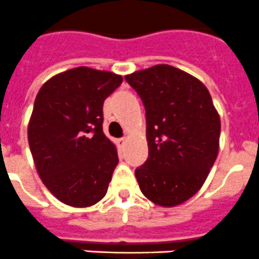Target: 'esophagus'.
<instances>
[{
  "label": "esophagus",
  "instance_id": "1",
  "mask_svg": "<svg viewBox=\"0 0 259 259\" xmlns=\"http://www.w3.org/2000/svg\"><path fill=\"white\" fill-rule=\"evenodd\" d=\"M125 141H127V139H125V137H122V139H119L118 143H119V145H120V146H124Z\"/></svg>",
  "mask_w": 259,
  "mask_h": 259
}]
</instances>
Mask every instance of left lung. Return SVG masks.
<instances>
[{
	"label": "left lung",
	"mask_w": 259,
	"mask_h": 259,
	"mask_svg": "<svg viewBox=\"0 0 259 259\" xmlns=\"http://www.w3.org/2000/svg\"><path fill=\"white\" fill-rule=\"evenodd\" d=\"M145 107L148 159L135 171L146 198L176 206L198 192L219 149L221 119L200 80L168 65L125 76Z\"/></svg>",
	"instance_id": "left-lung-1"
}]
</instances>
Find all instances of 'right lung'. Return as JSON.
Instances as JSON below:
<instances>
[{
  "label": "right lung",
  "instance_id": "right-lung-1",
  "mask_svg": "<svg viewBox=\"0 0 259 259\" xmlns=\"http://www.w3.org/2000/svg\"><path fill=\"white\" fill-rule=\"evenodd\" d=\"M122 81L109 71L76 67L53 76L36 96L29 149L45 187L66 205L91 206L106 194L119 159L102 131V107Z\"/></svg>",
  "mask_w": 259,
  "mask_h": 259
}]
</instances>
